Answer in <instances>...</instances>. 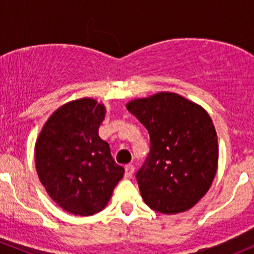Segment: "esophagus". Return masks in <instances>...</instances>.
<instances>
[{"mask_svg":"<svg viewBox=\"0 0 254 254\" xmlns=\"http://www.w3.org/2000/svg\"><path fill=\"white\" fill-rule=\"evenodd\" d=\"M134 166L132 165H127V166H125V175H124V177L125 178H131L132 177V173H134Z\"/></svg>","mask_w":254,"mask_h":254,"instance_id":"1","label":"esophagus"}]
</instances>
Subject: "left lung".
I'll use <instances>...</instances> for the list:
<instances>
[{
  "label": "left lung",
  "instance_id": "1",
  "mask_svg": "<svg viewBox=\"0 0 254 254\" xmlns=\"http://www.w3.org/2000/svg\"><path fill=\"white\" fill-rule=\"evenodd\" d=\"M127 109L150 134V152L135 175L143 201L162 214L190 209L216 175L219 148L211 118L170 92L131 101Z\"/></svg>",
  "mask_w": 254,
  "mask_h": 254
}]
</instances>
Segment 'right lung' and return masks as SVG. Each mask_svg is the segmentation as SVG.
Here are the masks:
<instances>
[{
	"mask_svg": "<svg viewBox=\"0 0 254 254\" xmlns=\"http://www.w3.org/2000/svg\"><path fill=\"white\" fill-rule=\"evenodd\" d=\"M104 114L94 99L66 103L49 118L35 145L37 172L48 194L79 216L101 211L124 175L98 135Z\"/></svg>",
	"mask_w": 254,
	"mask_h": 254,
	"instance_id": "1",
	"label": "right lung"
}]
</instances>
